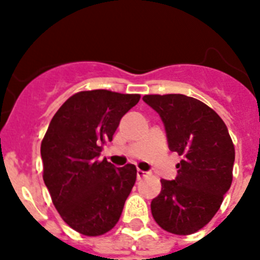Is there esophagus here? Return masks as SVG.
<instances>
[{
    "label": "esophagus",
    "mask_w": 260,
    "mask_h": 260,
    "mask_svg": "<svg viewBox=\"0 0 260 260\" xmlns=\"http://www.w3.org/2000/svg\"><path fill=\"white\" fill-rule=\"evenodd\" d=\"M146 177H147V173H146V171L138 170V173H136V178H138L139 181H142L143 178H146Z\"/></svg>",
    "instance_id": "34e87169"
}]
</instances>
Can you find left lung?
Listing matches in <instances>:
<instances>
[{
    "label": "left lung",
    "mask_w": 260,
    "mask_h": 260,
    "mask_svg": "<svg viewBox=\"0 0 260 260\" xmlns=\"http://www.w3.org/2000/svg\"><path fill=\"white\" fill-rule=\"evenodd\" d=\"M144 102L162 117L170 150L182 156L174 181L160 179L152 217L174 235H190L217 213L232 183L235 146L212 108L183 94H147Z\"/></svg>",
    "instance_id": "1"
}]
</instances>
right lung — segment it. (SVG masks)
I'll list each match as a JSON object with an SVG mask.
<instances>
[{"instance_id":"right-lung-1","label":"right lung","mask_w":260,"mask_h":260,"mask_svg":"<svg viewBox=\"0 0 260 260\" xmlns=\"http://www.w3.org/2000/svg\"><path fill=\"white\" fill-rule=\"evenodd\" d=\"M140 94L86 90L71 95L42 140L43 179L63 221L85 236L109 232L136 181V167L100 159Z\"/></svg>"}]
</instances>
